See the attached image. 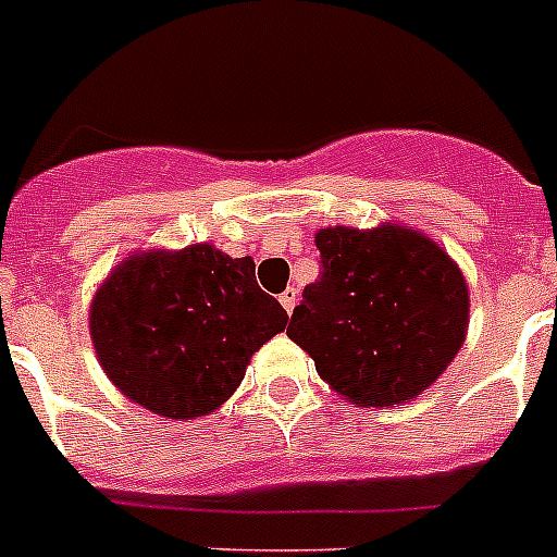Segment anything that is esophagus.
<instances>
[{
	"label": "esophagus",
	"instance_id": "obj_1",
	"mask_svg": "<svg viewBox=\"0 0 557 557\" xmlns=\"http://www.w3.org/2000/svg\"><path fill=\"white\" fill-rule=\"evenodd\" d=\"M278 304H282L284 309H287V312H293L295 304H298V289H295V287L284 289V293L278 295Z\"/></svg>",
	"mask_w": 557,
	"mask_h": 557
}]
</instances>
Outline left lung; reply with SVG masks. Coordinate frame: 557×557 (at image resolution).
Instances as JSON below:
<instances>
[{
  "instance_id": "1",
  "label": "left lung",
  "mask_w": 557,
  "mask_h": 557,
  "mask_svg": "<svg viewBox=\"0 0 557 557\" xmlns=\"http://www.w3.org/2000/svg\"><path fill=\"white\" fill-rule=\"evenodd\" d=\"M323 270L304 289L287 336L318 375L364 408L414 400L447 370L469 329V287L450 253L403 223L325 226Z\"/></svg>"
}]
</instances>
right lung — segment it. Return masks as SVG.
<instances>
[{"label":"right lung","instance_id":"obj_1","mask_svg":"<svg viewBox=\"0 0 557 557\" xmlns=\"http://www.w3.org/2000/svg\"><path fill=\"white\" fill-rule=\"evenodd\" d=\"M253 270L251 257L232 259L212 243L132 251L115 264L88 314L112 386L165 420L221 408L289 320Z\"/></svg>","mask_w":557,"mask_h":557}]
</instances>
